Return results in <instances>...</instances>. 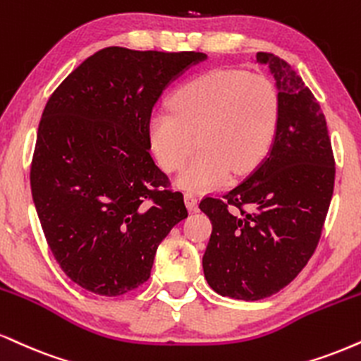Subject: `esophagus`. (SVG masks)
<instances>
[{
  "mask_svg": "<svg viewBox=\"0 0 361 361\" xmlns=\"http://www.w3.org/2000/svg\"><path fill=\"white\" fill-rule=\"evenodd\" d=\"M185 202H186V207H188L192 212H195L198 208V198L195 197L193 193H186L185 195Z\"/></svg>",
  "mask_w": 361,
  "mask_h": 361,
  "instance_id": "34e87169",
  "label": "esophagus"
}]
</instances>
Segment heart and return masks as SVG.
<instances>
[{"instance_id":"heart-1","label":"heart","mask_w":361,"mask_h":361,"mask_svg":"<svg viewBox=\"0 0 361 361\" xmlns=\"http://www.w3.org/2000/svg\"><path fill=\"white\" fill-rule=\"evenodd\" d=\"M171 109L147 119L151 149L163 169L185 166L178 178L185 192L198 193L254 171L274 145L281 123V95L262 75L210 71L181 84L169 99ZM199 139L197 140L196 137Z\"/></svg>"}]
</instances>
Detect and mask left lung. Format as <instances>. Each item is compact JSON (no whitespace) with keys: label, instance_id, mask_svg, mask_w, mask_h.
Instances as JSON below:
<instances>
[{"label":"left lung","instance_id":"left-lung-1","mask_svg":"<svg viewBox=\"0 0 361 361\" xmlns=\"http://www.w3.org/2000/svg\"><path fill=\"white\" fill-rule=\"evenodd\" d=\"M255 59L267 65L281 95L276 141L242 183L200 203L212 222L205 279L215 293L244 301L279 293L302 271L334 188L331 139L316 97L279 56L259 51Z\"/></svg>","mask_w":361,"mask_h":361}]
</instances>
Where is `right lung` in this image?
Returning <instances> with one entry per match:
<instances>
[{"mask_svg": "<svg viewBox=\"0 0 361 361\" xmlns=\"http://www.w3.org/2000/svg\"><path fill=\"white\" fill-rule=\"evenodd\" d=\"M205 59L107 47L50 95L30 181L47 244L80 288L112 298L145 284L158 245L188 216L183 195L161 190L147 119L169 82Z\"/></svg>", "mask_w": 361, "mask_h": 361, "instance_id": "obj_1", "label": "right lung"}]
</instances>
